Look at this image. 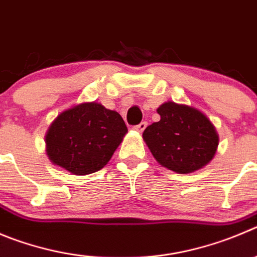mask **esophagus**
Segmentation results:
<instances>
[{
    "instance_id": "1",
    "label": "esophagus",
    "mask_w": 257,
    "mask_h": 257,
    "mask_svg": "<svg viewBox=\"0 0 257 257\" xmlns=\"http://www.w3.org/2000/svg\"><path fill=\"white\" fill-rule=\"evenodd\" d=\"M146 126H147V123H146V121H142V123H140L138 125H134L133 129L136 132H138V133H142V132L146 129Z\"/></svg>"
}]
</instances>
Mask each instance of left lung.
<instances>
[{
  "mask_svg": "<svg viewBox=\"0 0 257 257\" xmlns=\"http://www.w3.org/2000/svg\"><path fill=\"white\" fill-rule=\"evenodd\" d=\"M160 121L143 132L158 164L177 174H189L212 161L218 147V134L203 112L186 105L165 102L157 109Z\"/></svg>",
  "mask_w": 257,
  "mask_h": 257,
  "instance_id": "left-lung-1",
  "label": "left lung"
}]
</instances>
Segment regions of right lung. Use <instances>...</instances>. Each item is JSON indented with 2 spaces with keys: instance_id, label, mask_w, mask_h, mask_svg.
<instances>
[{
  "instance_id": "right-lung-1",
  "label": "right lung",
  "mask_w": 257,
  "mask_h": 257,
  "mask_svg": "<svg viewBox=\"0 0 257 257\" xmlns=\"http://www.w3.org/2000/svg\"><path fill=\"white\" fill-rule=\"evenodd\" d=\"M128 132L119 112L97 102H85L58 115L45 143L54 165L74 175L101 170Z\"/></svg>"
}]
</instances>
